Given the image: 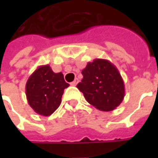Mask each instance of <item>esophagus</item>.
I'll return each instance as SVG.
<instances>
[{"mask_svg": "<svg viewBox=\"0 0 158 158\" xmlns=\"http://www.w3.org/2000/svg\"><path fill=\"white\" fill-rule=\"evenodd\" d=\"M78 84V79H74V81H73L72 83H71V85L72 86H76V85Z\"/></svg>", "mask_w": 158, "mask_h": 158, "instance_id": "34e87169", "label": "esophagus"}]
</instances>
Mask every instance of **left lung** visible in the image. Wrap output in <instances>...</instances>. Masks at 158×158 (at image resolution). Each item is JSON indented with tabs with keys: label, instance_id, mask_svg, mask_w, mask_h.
Segmentation results:
<instances>
[{
	"label": "left lung",
	"instance_id": "left-lung-1",
	"mask_svg": "<svg viewBox=\"0 0 158 158\" xmlns=\"http://www.w3.org/2000/svg\"><path fill=\"white\" fill-rule=\"evenodd\" d=\"M82 74L77 88L90 105L104 112L120 105L125 94L124 83L114 64L106 59H95L87 63Z\"/></svg>",
	"mask_w": 158,
	"mask_h": 158
}]
</instances>
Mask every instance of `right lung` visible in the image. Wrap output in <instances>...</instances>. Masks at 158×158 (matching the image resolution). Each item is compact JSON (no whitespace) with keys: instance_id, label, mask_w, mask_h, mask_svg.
<instances>
[{"instance_id":"obj_1","label":"right lung","mask_w":158,"mask_h":158,"mask_svg":"<svg viewBox=\"0 0 158 158\" xmlns=\"http://www.w3.org/2000/svg\"><path fill=\"white\" fill-rule=\"evenodd\" d=\"M65 82L62 73H54L50 65L40 66L27 80L25 91L29 106L41 116H50L58 108Z\"/></svg>"}]
</instances>
